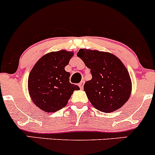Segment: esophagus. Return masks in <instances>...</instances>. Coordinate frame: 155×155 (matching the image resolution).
<instances>
[{
    "label": "esophagus",
    "mask_w": 155,
    "mask_h": 155,
    "mask_svg": "<svg viewBox=\"0 0 155 155\" xmlns=\"http://www.w3.org/2000/svg\"><path fill=\"white\" fill-rule=\"evenodd\" d=\"M83 85H84V81H82V82H81L79 84V87H80L81 89L83 88Z\"/></svg>",
    "instance_id": "esophagus-1"
}]
</instances>
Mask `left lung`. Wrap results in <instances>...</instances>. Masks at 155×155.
Listing matches in <instances>:
<instances>
[{
    "label": "left lung",
    "mask_w": 155,
    "mask_h": 155,
    "mask_svg": "<svg viewBox=\"0 0 155 155\" xmlns=\"http://www.w3.org/2000/svg\"><path fill=\"white\" fill-rule=\"evenodd\" d=\"M77 56L91 69L92 79L84 85L91 104L103 112H112L128 101L132 82L127 69L115 54L81 48Z\"/></svg>",
    "instance_id": "8db88e82"
}]
</instances>
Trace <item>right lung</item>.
<instances>
[{
	"mask_svg": "<svg viewBox=\"0 0 155 155\" xmlns=\"http://www.w3.org/2000/svg\"><path fill=\"white\" fill-rule=\"evenodd\" d=\"M73 51H51L40 58L30 72L28 81L33 103L46 112H55L68 104L74 91L79 87L70 82V73L65 67Z\"/></svg>",
	"mask_w": 155,
	"mask_h": 155,
	"instance_id": "1",
	"label": "right lung"
}]
</instances>
